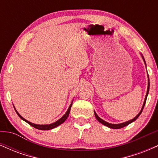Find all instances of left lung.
Here are the masks:
<instances>
[{"label": "left lung", "instance_id": "1", "mask_svg": "<svg viewBox=\"0 0 158 158\" xmlns=\"http://www.w3.org/2000/svg\"><path fill=\"white\" fill-rule=\"evenodd\" d=\"M143 59V61H144L145 64H146V61H145V59L144 58H143V56H142ZM148 88H147V93H146V98H145V100H144V102H143V107H142V109H141L140 111H139V113L137 114V116L135 117L134 119H131V120H128L127 121V122H125V123H119V124H111V123H107L106 122L105 120H103V119H102L100 118V117H99V116L97 115V113H96L95 111H94V114H95V117L96 118H97V119L98 121H99V123H101L102 124L104 125V126H106L107 127H108V128H113V129H119V128H123V127L128 126V125H129L130 123H131L132 122H134V121H135L136 119H137V118L139 117V116L140 115V114L142 113L143 111V108H144L145 106V104H146V98H147V96H148V90H149V79H148Z\"/></svg>", "mask_w": 158, "mask_h": 158}]
</instances>
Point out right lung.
<instances>
[{
  "label": "right lung",
  "mask_w": 158,
  "mask_h": 158,
  "mask_svg": "<svg viewBox=\"0 0 158 158\" xmlns=\"http://www.w3.org/2000/svg\"><path fill=\"white\" fill-rule=\"evenodd\" d=\"M72 103H73V102H72ZM72 103H71V104H70V106H69L68 109V110H67L66 113H65L64 115L63 116V117H61V118L59 119L58 121H56V122L52 123V124H49V125H37V124H34V123H32L29 122L28 120H27V119H25L24 118H23V117H21V116L20 115L19 113H18V111L15 110H15L16 113H17L18 115H19V117H20V118H21V119H23V120H24L25 122L28 123V124H30V126H32V127H34V128H37V129H39V130H50V129H52V128H56V127L59 126V125L62 124V123H64L65 120H66L67 118H68V117L69 114H70V108H71V106H72Z\"/></svg>",
  "instance_id": "obj_1"
}]
</instances>
